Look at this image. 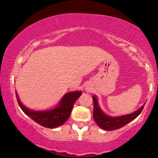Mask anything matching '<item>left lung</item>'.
<instances>
[{
    "instance_id": "left-lung-1",
    "label": "left lung",
    "mask_w": 158,
    "mask_h": 158,
    "mask_svg": "<svg viewBox=\"0 0 158 158\" xmlns=\"http://www.w3.org/2000/svg\"><path fill=\"white\" fill-rule=\"evenodd\" d=\"M93 100H94V118L95 122L100 128L107 131H112L120 129L131 122L139 115L142 109H144V104H145L144 103L143 106H142L139 109H137L133 113L118 116H110L106 114L99 106L98 98L96 95L93 96Z\"/></svg>"
}]
</instances>
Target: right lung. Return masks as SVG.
Wrapping results in <instances>:
<instances>
[{
    "instance_id": "right-lung-1",
    "label": "right lung",
    "mask_w": 158,
    "mask_h": 158,
    "mask_svg": "<svg viewBox=\"0 0 158 158\" xmlns=\"http://www.w3.org/2000/svg\"><path fill=\"white\" fill-rule=\"evenodd\" d=\"M81 94L82 91L81 90L67 93L62 96L59 103L55 108L44 111H34L26 107L21 102L18 94L16 91L17 101L22 111L37 124L50 129L61 126L68 119L73 105Z\"/></svg>"
}]
</instances>
